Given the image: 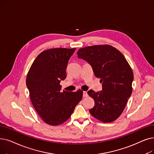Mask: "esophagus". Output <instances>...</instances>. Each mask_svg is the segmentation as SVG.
I'll return each instance as SVG.
<instances>
[{"instance_id": "1", "label": "esophagus", "mask_w": 154, "mask_h": 154, "mask_svg": "<svg viewBox=\"0 0 154 154\" xmlns=\"http://www.w3.org/2000/svg\"><path fill=\"white\" fill-rule=\"evenodd\" d=\"M88 96V92H87V91H84L83 92V96L87 97Z\"/></svg>"}]
</instances>
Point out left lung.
I'll use <instances>...</instances> for the list:
<instances>
[{
    "label": "left lung",
    "mask_w": 154,
    "mask_h": 154,
    "mask_svg": "<svg viewBox=\"0 0 154 154\" xmlns=\"http://www.w3.org/2000/svg\"><path fill=\"white\" fill-rule=\"evenodd\" d=\"M77 57L92 66L94 75L103 83V91L88 92L95 103L90 113L103 123L114 122L122 115L132 93L133 73L130 65L121 52L109 45L80 48Z\"/></svg>",
    "instance_id": "left-lung-1"
}]
</instances>
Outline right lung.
<instances>
[{
  "mask_svg": "<svg viewBox=\"0 0 154 154\" xmlns=\"http://www.w3.org/2000/svg\"><path fill=\"white\" fill-rule=\"evenodd\" d=\"M75 48H56L39 53L26 77L31 101L44 122L57 126L66 122L81 101L83 91H61L69 58Z\"/></svg>",
  "mask_w": 154,
  "mask_h": 154,
  "instance_id": "add662e5",
  "label": "right lung"
}]
</instances>
